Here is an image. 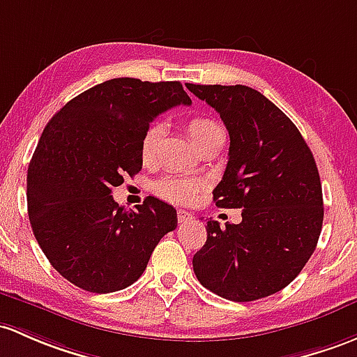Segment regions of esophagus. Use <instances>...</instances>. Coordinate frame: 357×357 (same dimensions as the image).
Listing matches in <instances>:
<instances>
[{
	"label": "esophagus",
	"mask_w": 357,
	"mask_h": 357,
	"mask_svg": "<svg viewBox=\"0 0 357 357\" xmlns=\"http://www.w3.org/2000/svg\"><path fill=\"white\" fill-rule=\"evenodd\" d=\"M177 220H178V223H187V221L194 220V214L189 213V211H185V209H178L177 211Z\"/></svg>",
	"instance_id": "34e87169"
}]
</instances>
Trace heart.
Masks as SVG:
<instances>
[{
	"instance_id": "1",
	"label": "heart",
	"mask_w": 357,
	"mask_h": 357,
	"mask_svg": "<svg viewBox=\"0 0 357 357\" xmlns=\"http://www.w3.org/2000/svg\"><path fill=\"white\" fill-rule=\"evenodd\" d=\"M185 131L190 141L201 149L216 137L223 136L220 126L208 117H192L185 122ZM163 137V129L160 124H153L144 131L141 137V158L143 162H149L155 156L156 148ZM199 190V182L189 178L165 177L155 183V192L160 197L168 199L174 202H190Z\"/></svg>"
}]
</instances>
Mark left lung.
<instances>
[{"label": "left lung", "mask_w": 357, "mask_h": 357, "mask_svg": "<svg viewBox=\"0 0 357 357\" xmlns=\"http://www.w3.org/2000/svg\"><path fill=\"white\" fill-rule=\"evenodd\" d=\"M220 114L229 134L228 165L213 190L218 208L243 209L241 223L208 221L194 255L199 282L231 301L286 287L315 252L324 223L318 168L301 132L250 86L185 85Z\"/></svg>", "instance_id": "obj_1"}]
</instances>
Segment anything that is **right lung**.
<instances>
[{"mask_svg":"<svg viewBox=\"0 0 357 357\" xmlns=\"http://www.w3.org/2000/svg\"><path fill=\"white\" fill-rule=\"evenodd\" d=\"M190 105L178 82L114 78L70 100L49 121L26 174L33 235L51 266L82 289L114 293L141 278L177 211L156 197L136 211L112 187L143 167L141 137L160 114Z\"/></svg>","mask_w":357,"mask_h":357,"instance_id":"1","label":"right lung"}]
</instances>
